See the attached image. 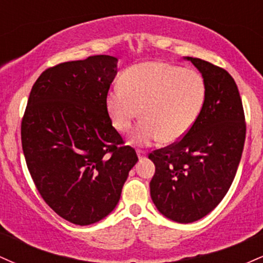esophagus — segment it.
Instances as JSON below:
<instances>
[{"label":"esophagus","mask_w":263,"mask_h":263,"mask_svg":"<svg viewBox=\"0 0 263 263\" xmlns=\"http://www.w3.org/2000/svg\"><path fill=\"white\" fill-rule=\"evenodd\" d=\"M136 152H137L138 159H140V161H142V159H144V158H146V152H144V151L137 149V151H136Z\"/></svg>","instance_id":"obj_1"}]
</instances>
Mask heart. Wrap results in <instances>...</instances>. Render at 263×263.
Segmentation results:
<instances>
[{
  "label": "heart",
  "mask_w": 263,
  "mask_h": 263,
  "mask_svg": "<svg viewBox=\"0 0 263 263\" xmlns=\"http://www.w3.org/2000/svg\"><path fill=\"white\" fill-rule=\"evenodd\" d=\"M206 87L198 71L163 62H147L128 68L121 86L106 96V110L119 132H127L138 116L143 120L132 132L136 144L162 140L179 141L197 122L203 110Z\"/></svg>",
  "instance_id": "b5f03b06"
}]
</instances>
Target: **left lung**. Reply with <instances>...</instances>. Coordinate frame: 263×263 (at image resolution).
<instances>
[{"instance_id":"1","label":"left lung","mask_w":263,"mask_h":263,"mask_svg":"<svg viewBox=\"0 0 263 263\" xmlns=\"http://www.w3.org/2000/svg\"><path fill=\"white\" fill-rule=\"evenodd\" d=\"M206 87L203 110L182 140L149 153L156 173L151 198L165 218L197 221L215 209L236 174L246 136L237 85L225 69L185 57Z\"/></svg>"}]
</instances>
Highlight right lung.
Returning <instances> with one entry per match:
<instances>
[{"instance_id":"obj_1","label":"right lung","mask_w":263,"mask_h":263,"mask_svg":"<svg viewBox=\"0 0 263 263\" xmlns=\"http://www.w3.org/2000/svg\"><path fill=\"white\" fill-rule=\"evenodd\" d=\"M117 58L92 55L47 69L33 85L21 125L27 167L63 219L85 226L115 209L136 151L122 146L106 110Z\"/></svg>"}]
</instances>
